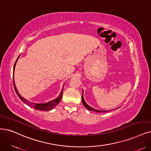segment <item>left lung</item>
Instances as JSON below:
<instances>
[{
  "mask_svg": "<svg viewBox=\"0 0 151 151\" xmlns=\"http://www.w3.org/2000/svg\"><path fill=\"white\" fill-rule=\"evenodd\" d=\"M81 100H82V103H83V105H84L85 106V108H86V109H88V110L92 111H94V112H97V113H106V112H107V111H101V110H98V109H94V108L90 107L89 105H88L87 103H86L85 102V101L84 98H83V94H82Z\"/></svg>",
  "mask_w": 151,
  "mask_h": 151,
  "instance_id": "obj_1",
  "label": "left lung"
}]
</instances>
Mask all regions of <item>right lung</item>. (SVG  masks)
Returning a JSON list of instances; mask_svg holds the SVG:
<instances>
[{
    "mask_svg": "<svg viewBox=\"0 0 151 151\" xmlns=\"http://www.w3.org/2000/svg\"><path fill=\"white\" fill-rule=\"evenodd\" d=\"M19 58V57H18L17 59V60L15 61V63L14 64V70H13V81H14V89H15V91L17 94L18 95L19 98L22 100V101L25 103V104H27L28 106H31L33 108H35L36 109H38V110L48 111H50V110L52 109L53 108H54L56 106H57L59 103L61 98H62L63 92V86H64L65 84L63 85L62 90H61V91L60 94H59V96H58V98L52 100V101H49L48 103H31L30 101H28V100H27L26 99L24 98L23 97H22V96L19 93L17 90V88H16V86H15V82H14V71H15V68L17 61Z\"/></svg>",
    "mask_w": 151,
    "mask_h": 151,
    "instance_id": "1",
    "label": "right lung"
}]
</instances>
